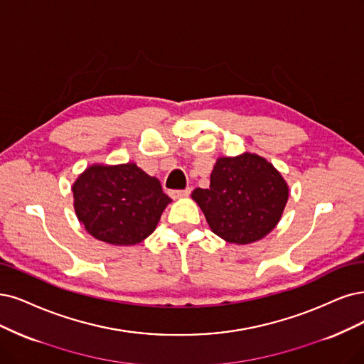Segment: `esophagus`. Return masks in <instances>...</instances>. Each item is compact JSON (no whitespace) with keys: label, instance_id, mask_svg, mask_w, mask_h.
Returning a JSON list of instances; mask_svg holds the SVG:
<instances>
[{"label":"esophagus","instance_id":"obj_1","mask_svg":"<svg viewBox=\"0 0 364 364\" xmlns=\"http://www.w3.org/2000/svg\"><path fill=\"white\" fill-rule=\"evenodd\" d=\"M191 187H187V189H184V191H172L171 192V196L173 198V199H178V198H186V196H189L191 195Z\"/></svg>","mask_w":364,"mask_h":364}]
</instances>
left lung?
Wrapping results in <instances>:
<instances>
[{"instance_id": "left-lung-1", "label": "left lung", "mask_w": 364, "mask_h": 364, "mask_svg": "<svg viewBox=\"0 0 364 364\" xmlns=\"http://www.w3.org/2000/svg\"><path fill=\"white\" fill-rule=\"evenodd\" d=\"M288 196L289 187L282 173L253 153L219 157L208 189L198 187L192 192L211 231L234 245H250L270 234Z\"/></svg>"}]
</instances>
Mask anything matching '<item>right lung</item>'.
Wrapping results in <instances>:
<instances>
[{
  "mask_svg": "<svg viewBox=\"0 0 364 364\" xmlns=\"http://www.w3.org/2000/svg\"><path fill=\"white\" fill-rule=\"evenodd\" d=\"M76 218L85 231L114 246H133L153 234L171 198L136 164H94L72 186Z\"/></svg>",
  "mask_w": 364,
  "mask_h": 364,
  "instance_id": "obj_1",
  "label": "right lung"
}]
</instances>
